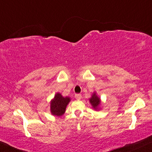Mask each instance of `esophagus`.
<instances>
[{
    "label": "esophagus",
    "instance_id": "1",
    "mask_svg": "<svg viewBox=\"0 0 152 152\" xmlns=\"http://www.w3.org/2000/svg\"><path fill=\"white\" fill-rule=\"evenodd\" d=\"M75 99H77V100H80V99H82V95L80 94H76L75 95Z\"/></svg>",
    "mask_w": 152,
    "mask_h": 152
}]
</instances>
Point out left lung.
<instances>
[{
    "instance_id": "left-lung-1",
    "label": "left lung",
    "mask_w": 152,
    "mask_h": 152,
    "mask_svg": "<svg viewBox=\"0 0 152 152\" xmlns=\"http://www.w3.org/2000/svg\"><path fill=\"white\" fill-rule=\"evenodd\" d=\"M89 102H90L91 105L95 110L99 109V106H100L101 104V99L97 96L96 92L94 93L91 98L89 99Z\"/></svg>"
}]
</instances>
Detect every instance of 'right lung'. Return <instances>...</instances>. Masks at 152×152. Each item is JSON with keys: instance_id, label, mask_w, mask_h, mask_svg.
Wrapping results in <instances>:
<instances>
[{"instance_id": "right-lung-1", "label": "right lung", "mask_w": 152, "mask_h": 152, "mask_svg": "<svg viewBox=\"0 0 152 152\" xmlns=\"http://www.w3.org/2000/svg\"><path fill=\"white\" fill-rule=\"evenodd\" d=\"M70 102V97H63L60 93H56L53 99H52L50 102V113L55 116L63 115L67 104Z\"/></svg>"}]
</instances>
